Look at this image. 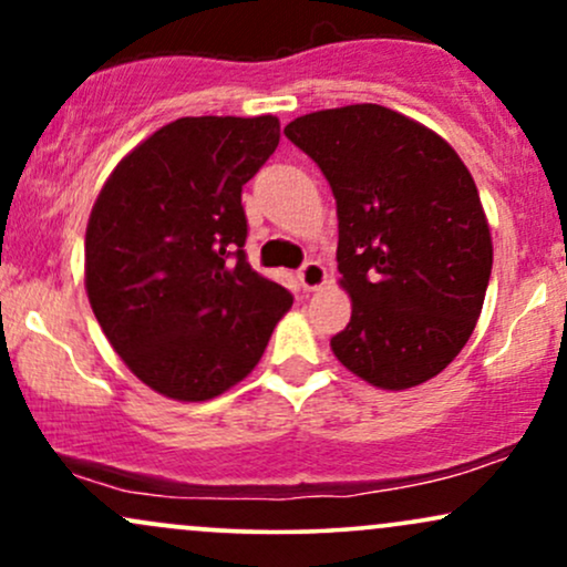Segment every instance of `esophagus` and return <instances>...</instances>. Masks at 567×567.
<instances>
[{
    "label": "esophagus",
    "mask_w": 567,
    "mask_h": 567,
    "mask_svg": "<svg viewBox=\"0 0 567 567\" xmlns=\"http://www.w3.org/2000/svg\"><path fill=\"white\" fill-rule=\"evenodd\" d=\"M298 279H301L303 290H320L322 285L328 282V271H324V266L320 261H309L301 271H298Z\"/></svg>",
    "instance_id": "obj_1"
}]
</instances>
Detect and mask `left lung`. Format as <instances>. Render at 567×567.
Returning <instances> with one entry per match:
<instances>
[{
	"mask_svg": "<svg viewBox=\"0 0 567 567\" xmlns=\"http://www.w3.org/2000/svg\"><path fill=\"white\" fill-rule=\"evenodd\" d=\"M285 135L336 197L338 285L351 298L330 338L338 362L386 392L434 379L470 341L491 279L472 173L442 135L379 103L303 114Z\"/></svg>",
	"mask_w": 567,
	"mask_h": 567,
	"instance_id": "obj_1",
	"label": "left lung"
}]
</instances>
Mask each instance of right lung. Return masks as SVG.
Instances as JSON below:
<instances>
[{"mask_svg":"<svg viewBox=\"0 0 567 567\" xmlns=\"http://www.w3.org/2000/svg\"><path fill=\"white\" fill-rule=\"evenodd\" d=\"M279 120L184 116L116 162L84 234V290L148 389L207 402L252 373L292 296L245 258L243 186Z\"/></svg>","mask_w":567,"mask_h":567,"instance_id":"obj_1","label":"right lung"}]
</instances>
